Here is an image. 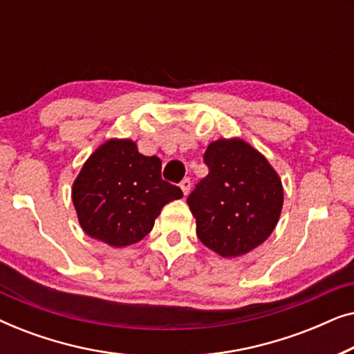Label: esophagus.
I'll return each mask as SVG.
<instances>
[{
	"instance_id": "esophagus-1",
	"label": "esophagus",
	"mask_w": 354,
	"mask_h": 354,
	"mask_svg": "<svg viewBox=\"0 0 354 354\" xmlns=\"http://www.w3.org/2000/svg\"><path fill=\"white\" fill-rule=\"evenodd\" d=\"M180 188H182V192H183V195H188V192H190V188H192V182H190V178H183V180L180 182Z\"/></svg>"
}]
</instances>
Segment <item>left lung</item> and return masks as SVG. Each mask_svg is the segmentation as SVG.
<instances>
[{
    "mask_svg": "<svg viewBox=\"0 0 354 354\" xmlns=\"http://www.w3.org/2000/svg\"><path fill=\"white\" fill-rule=\"evenodd\" d=\"M203 159L209 174L187 198L198 239L224 258L248 253L277 225L282 182L268 159L239 138L212 142Z\"/></svg>",
    "mask_w": 354,
    "mask_h": 354,
    "instance_id": "obj_1",
    "label": "left lung"
}]
</instances>
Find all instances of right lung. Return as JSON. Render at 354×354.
I'll list each match as a JSON object with an SVG mask.
<instances>
[{
  "label": "right lung",
  "instance_id": "1",
  "mask_svg": "<svg viewBox=\"0 0 354 354\" xmlns=\"http://www.w3.org/2000/svg\"><path fill=\"white\" fill-rule=\"evenodd\" d=\"M161 159L143 156L130 140H109L84 164L72 200L86 234L109 246L137 243L169 201L183 193L161 177Z\"/></svg>",
  "mask_w": 354,
  "mask_h": 354
}]
</instances>
